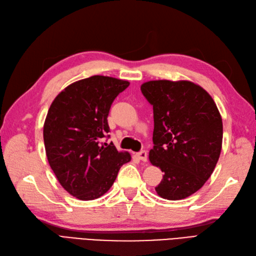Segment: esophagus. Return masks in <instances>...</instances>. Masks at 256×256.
Segmentation results:
<instances>
[{
	"instance_id": "obj_1",
	"label": "esophagus",
	"mask_w": 256,
	"mask_h": 256,
	"mask_svg": "<svg viewBox=\"0 0 256 256\" xmlns=\"http://www.w3.org/2000/svg\"><path fill=\"white\" fill-rule=\"evenodd\" d=\"M136 157L140 159L141 161L146 162L147 161V152H146V150H141V152H136Z\"/></svg>"
}]
</instances>
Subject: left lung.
Wrapping results in <instances>:
<instances>
[{
  "label": "left lung",
  "instance_id": "1",
  "mask_svg": "<svg viewBox=\"0 0 256 256\" xmlns=\"http://www.w3.org/2000/svg\"><path fill=\"white\" fill-rule=\"evenodd\" d=\"M141 90L154 110L150 161L164 173L154 189L166 200L188 198L203 187L219 160L220 112L212 96L190 81H148Z\"/></svg>",
  "mask_w": 256,
  "mask_h": 256
}]
</instances>
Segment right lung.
<instances>
[{"instance_id": "1", "label": "right lung", "mask_w": 256, "mask_h": 256, "mask_svg": "<svg viewBox=\"0 0 256 256\" xmlns=\"http://www.w3.org/2000/svg\"><path fill=\"white\" fill-rule=\"evenodd\" d=\"M129 82L92 76L74 82L51 104L44 125L46 154L58 182L81 200L102 196L130 154L118 152L109 138L108 115Z\"/></svg>"}]
</instances>
